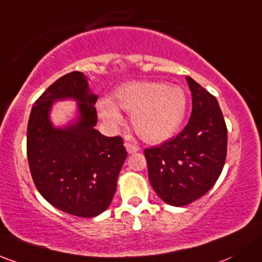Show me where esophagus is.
Wrapping results in <instances>:
<instances>
[{
  "mask_svg": "<svg viewBox=\"0 0 262 262\" xmlns=\"http://www.w3.org/2000/svg\"><path fill=\"white\" fill-rule=\"evenodd\" d=\"M125 148H126V152H128L129 154H132V153H136V152H138L139 150V148L137 147V145H134V144H132V143H129V142H125Z\"/></svg>",
  "mask_w": 262,
  "mask_h": 262,
  "instance_id": "34e87169",
  "label": "esophagus"
}]
</instances>
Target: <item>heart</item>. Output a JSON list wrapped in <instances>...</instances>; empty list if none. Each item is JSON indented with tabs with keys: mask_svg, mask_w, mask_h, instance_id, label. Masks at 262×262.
Instances as JSON below:
<instances>
[{
	"mask_svg": "<svg viewBox=\"0 0 262 262\" xmlns=\"http://www.w3.org/2000/svg\"><path fill=\"white\" fill-rule=\"evenodd\" d=\"M113 103L101 101L99 114L109 125L122 122L118 109L132 113V125L145 142L161 143L174 136L184 119L187 96L177 85L162 81H133L115 90Z\"/></svg>",
	"mask_w": 262,
	"mask_h": 262,
	"instance_id": "1",
	"label": "heart"
}]
</instances>
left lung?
<instances>
[{"label": "left lung", "mask_w": 262, "mask_h": 262, "mask_svg": "<svg viewBox=\"0 0 262 262\" xmlns=\"http://www.w3.org/2000/svg\"><path fill=\"white\" fill-rule=\"evenodd\" d=\"M192 93L188 123L176 138L144 150L153 189L170 206H186L207 193L224 169L227 128L219 101L187 76Z\"/></svg>", "instance_id": "left-lung-1"}]
</instances>
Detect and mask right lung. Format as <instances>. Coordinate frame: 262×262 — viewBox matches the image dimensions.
<instances>
[{
    "label": "right lung",
    "instance_id": "add662e5",
    "mask_svg": "<svg viewBox=\"0 0 262 262\" xmlns=\"http://www.w3.org/2000/svg\"><path fill=\"white\" fill-rule=\"evenodd\" d=\"M64 98L78 101L79 117L56 128L50 112ZM96 100L86 76L73 71L41 94L27 124V159L37 191L54 207L78 217H95L109 207L126 158L122 137H105L94 128Z\"/></svg>",
    "mask_w": 262,
    "mask_h": 262
}]
</instances>
